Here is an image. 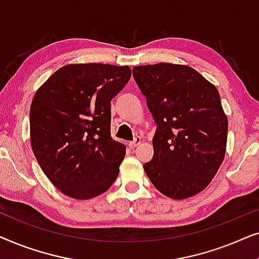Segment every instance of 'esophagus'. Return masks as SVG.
Masks as SVG:
<instances>
[{
  "label": "esophagus",
  "instance_id": "34e87169",
  "mask_svg": "<svg viewBox=\"0 0 259 259\" xmlns=\"http://www.w3.org/2000/svg\"><path fill=\"white\" fill-rule=\"evenodd\" d=\"M140 143H141V138L136 137V139H134L133 141H131V143H128V147L130 148H136L138 145H140Z\"/></svg>",
  "mask_w": 259,
  "mask_h": 259
}]
</instances>
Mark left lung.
I'll return each mask as SVG.
<instances>
[{"mask_svg":"<svg viewBox=\"0 0 259 259\" xmlns=\"http://www.w3.org/2000/svg\"><path fill=\"white\" fill-rule=\"evenodd\" d=\"M133 76L157 123L145 172L166 197L196 196L225 157L228 118L217 88L192 67L175 63L136 66Z\"/></svg>","mask_w":259,"mask_h":259,"instance_id":"1","label":"left lung"}]
</instances>
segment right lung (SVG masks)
<instances>
[{"label":"right lung","instance_id":"1","mask_svg":"<svg viewBox=\"0 0 259 259\" xmlns=\"http://www.w3.org/2000/svg\"><path fill=\"white\" fill-rule=\"evenodd\" d=\"M131 74L128 66L74 63L56 70L35 93L31 148L66 196L91 199L115 182L126 147L111 137V100Z\"/></svg>","mask_w":259,"mask_h":259}]
</instances>
